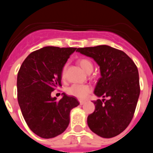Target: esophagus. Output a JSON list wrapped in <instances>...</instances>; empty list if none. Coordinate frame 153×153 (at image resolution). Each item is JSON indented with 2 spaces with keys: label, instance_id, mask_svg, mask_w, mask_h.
Segmentation results:
<instances>
[{
  "label": "esophagus",
  "instance_id": "esophagus-1",
  "mask_svg": "<svg viewBox=\"0 0 153 153\" xmlns=\"http://www.w3.org/2000/svg\"><path fill=\"white\" fill-rule=\"evenodd\" d=\"M79 102H80V104H81V105H83V104H85L86 101H80Z\"/></svg>",
  "mask_w": 153,
  "mask_h": 153
}]
</instances>
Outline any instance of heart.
<instances>
[{"mask_svg": "<svg viewBox=\"0 0 153 153\" xmlns=\"http://www.w3.org/2000/svg\"><path fill=\"white\" fill-rule=\"evenodd\" d=\"M78 64L82 68L83 70L88 73L93 69V65L89 60L83 58L78 61ZM66 66L64 67L62 72V77L64 78L66 73ZM91 92V87L87 84H72L67 89V94L69 95L75 97L80 100H84L87 97L89 92Z\"/></svg>", "mask_w": 153, "mask_h": 153, "instance_id": "b5f03b06", "label": "heart"}]
</instances>
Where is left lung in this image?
I'll list each match as a JSON object with an SVG mask.
<instances>
[{"label": "left lung", "mask_w": 153, "mask_h": 153, "mask_svg": "<svg viewBox=\"0 0 153 153\" xmlns=\"http://www.w3.org/2000/svg\"><path fill=\"white\" fill-rule=\"evenodd\" d=\"M76 52L93 58L99 66L101 77L94 93L107 98L93 101L95 109L88 116V126L102 138L116 136L135 113L140 95L138 68L125 52L109 46L78 48Z\"/></svg>", "instance_id": "8db88e82"}]
</instances>
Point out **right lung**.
<instances>
[{
  "label": "right lung",
  "instance_id": "right-lung-1",
  "mask_svg": "<svg viewBox=\"0 0 153 153\" xmlns=\"http://www.w3.org/2000/svg\"><path fill=\"white\" fill-rule=\"evenodd\" d=\"M75 50L73 47H43L29 54L18 71V104L29 129L43 138L63 133L69 124L71 109L79 105L75 97L65 93L58 101L51 96L61 86L63 68Z\"/></svg>",
  "mask_w": 153,
  "mask_h": 153
}]
</instances>
